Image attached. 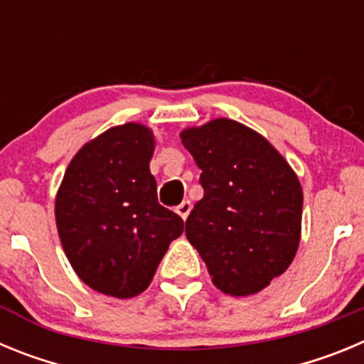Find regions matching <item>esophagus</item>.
Returning a JSON list of instances; mask_svg holds the SVG:
<instances>
[{"label": "esophagus", "mask_w": 364, "mask_h": 364, "mask_svg": "<svg viewBox=\"0 0 364 364\" xmlns=\"http://www.w3.org/2000/svg\"><path fill=\"white\" fill-rule=\"evenodd\" d=\"M175 211L180 215V218H182V220H186V218H188V215H189V211H191V202L182 200L178 205H176Z\"/></svg>", "instance_id": "esophagus-1"}]
</instances>
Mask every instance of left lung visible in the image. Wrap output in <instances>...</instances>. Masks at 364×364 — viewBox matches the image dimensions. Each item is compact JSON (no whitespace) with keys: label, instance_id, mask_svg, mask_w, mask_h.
<instances>
[{"label":"left lung","instance_id":"left-lung-1","mask_svg":"<svg viewBox=\"0 0 364 364\" xmlns=\"http://www.w3.org/2000/svg\"><path fill=\"white\" fill-rule=\"evenodd\" d=\"M204 197L186 220L211 281L228 295L260 291L288 269L301 242L302 188L286 159L252 127L215 118L186 127Z\"/></svg>","mask_w":364,"mask_h":364}]
</instances>
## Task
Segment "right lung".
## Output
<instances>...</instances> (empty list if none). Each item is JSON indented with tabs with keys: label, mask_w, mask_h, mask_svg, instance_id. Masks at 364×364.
Segmentation results:
<instances>
[{
	"label": "right lung",
	"mask_w": 364,
	"mask_h": 364,
	"mask_svg": "<svg viewBox=\"0 0 364 364\" xmlns=\"http://www.w3.org/2000/svg\"><path fill=\"white\" fill-rule=\"evenodd\" d=\"M153 153L147 125H114L80 147L58 188L54 215L63 252L82 282L100 294H142L184 231V220L159 204Z\"/></svg>",
	"instance_id": "add662e5"
}]
</instances>
